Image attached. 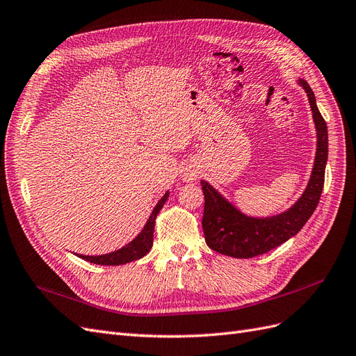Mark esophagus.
I'll use <instances>...</instances> for the list:
<instances>
[{
    "label": "esophagus",
    "mask_w": 356,
    "mask_h": 356,
    "mask_svg": "<svg viewBox=\"0 0 356 356\" xmlns=\"http://www.w3.org/2000/svg\"><path fill=\"white\" fill-rule=\"evenodd\" d=\"M181 178L184 179V181H187V182L196 181L199 178V170L195 166H191V165L184 166V168L181 169Z\"/></svg>",
    "instance_id": "1"
}]
</instances>
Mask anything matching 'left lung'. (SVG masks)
I'll list each match as a JSON object with an SVG mask.
<instances>
[{
    "label": "left lung",
    "mask_w": 356,
    "mask_h": 356,
    "mask_svg": "<svg viewBox=\"0 0 356 356\" xmlns=\"http://www.w3.org/2000/svg\"><path fill=\"white\" fill-rule=\"evenodd\" d=\"M298 84L307 93L318 135L315 163L305 193L288 211L273 217L254 218L234 208L209 186V182L202 179L204 195L202 227L204 241L211 250L234 258H252L266 254L296 236L316 209L325 179L328 131L310 86L305 80H298Z\"/></svg>",
    "instance_id": "left-lung-1"
}]
</instances>
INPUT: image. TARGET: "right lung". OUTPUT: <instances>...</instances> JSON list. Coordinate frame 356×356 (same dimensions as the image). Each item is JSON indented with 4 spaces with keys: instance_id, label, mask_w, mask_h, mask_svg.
Here are the masks:
<instances>
[{
    "instance_id": "obj_1",
    "label": "right lung",
    "mask_w": 356,
    "mask_h": 356,
    "mask_svg": "<svg viewBox=\"0 0 356 356\" xmlns=\"http://www.w3.org/2000/svg\"><path fill=\"white\" fill-rule=\"evenodd\" d=\"M168 197H169V191H166V195L157 202L152 215H149L147 224L144 225L143 232L139 233L131 243H127L126 246L120 248V250H117L110 254H104V255H80V254H77V257L83 258V260H86V261H90L93 264H101V266H120V264H126V263H131V261L139 260V258H143L144 255H147L149 252V250H152L156 217L160 212V209L163 208V204L168 200Z\"/></svg>"
}]
</instances>
